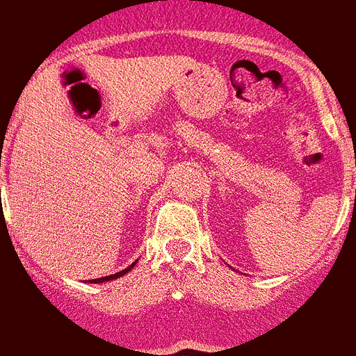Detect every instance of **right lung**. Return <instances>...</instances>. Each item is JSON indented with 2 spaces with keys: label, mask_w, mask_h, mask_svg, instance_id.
I'll return each mask as SVG.
<instances>
[{
  "label": "right lung",
  "mask_w": 356,
  "mask_h": 356,
  "mask_svg": "<svg viewBox=\"0 0 356 356\" xmlns=\"http://www.w3.org/2000/svg\"><path fill=\"white\" fill-rule=\"evenodd\" d=\"M133 267H135V263H131L129 267L124 268V270H120V273H116V275H108V276H102V278H95V280H89V282L99 284V282H108V280H116V278H120V276L127 275V273H129Z\"/></svg>",
  "instance_id": "right-lung-1"
}]
</instances>
